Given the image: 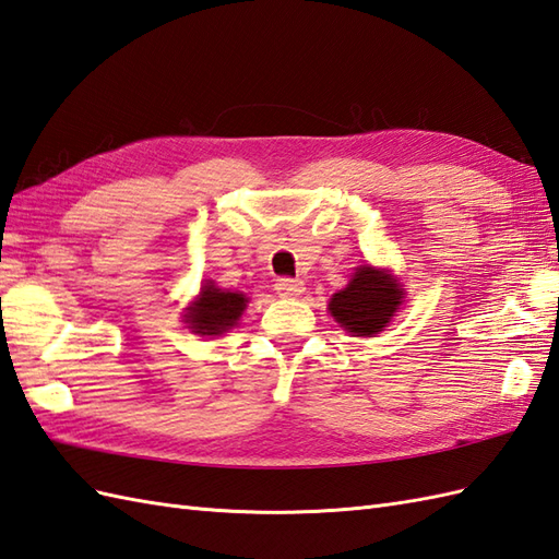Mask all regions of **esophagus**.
<instances>
[{
  "label": "esophagus",
  "mask_w": 559,
  "mask_h": 559,
  "mask_svg": "<svg viewBox=\"0 0 559 559\" xmlns=\"http://www.w3.org/2000/svg\"><path fill=\"white\" fill-rule=\"evenodd\" d=\"M275 292H277L280 296H284V298H298L300 294L306 292V284H304V280L282 277V280H277V284H275Z\"/></svg>",
  "instance_id": "1"
}]
</instances>
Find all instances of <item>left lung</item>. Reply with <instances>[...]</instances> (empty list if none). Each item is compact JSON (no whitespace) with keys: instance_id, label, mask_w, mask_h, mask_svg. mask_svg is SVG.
I'll return each mask as SVG.
<instances>
[{"instance_id":"8db88e82","label":"left lung","mask_w":559,"mask_h":559,"mask_svg":"<svg viewBox=\"0 0 559 559\" xmlns=\"http://www.w3.org/2000/svg\"><path fill=\"white\" fill-rule=\"evenodd\" d=\"M404 289L385 267L359 265L348 286L331 296L329 312L355 336H373L390 324L402 306Z\"/></svg>"}]
</instances>
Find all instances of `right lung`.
<instances>
[{
    "instance_id": "obj_1",
    "label": "right lung",
    "mask_w": 559,
    "mask_h": 559,
    "mask_svg": "<svg viewBox=\"0 0 559 559\" xmlns=\"http://www.w3.org/2000/svg\"><path fill=\"white\" fill-rule=\"evenodd\" d=\"M249 298L242 292L218 289L214 282H204L200 296L186 308V324L200 336H221L242 317Z\"/></svg>"
}]
</instances>
